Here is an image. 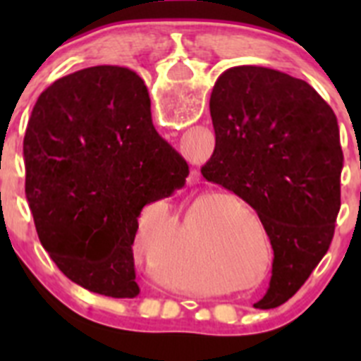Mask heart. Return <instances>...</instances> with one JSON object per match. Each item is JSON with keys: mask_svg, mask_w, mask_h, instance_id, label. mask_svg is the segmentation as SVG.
Masks as SVG:
<instances>
[{"mask_svg": "<svg viewBox=\"0 0 361 361\" xmlns=\"http://www.w3.org/2000/svg\"><path fill=\"white\" fill-rule=\"evenodd\" d=\"M233 200V202H235V204H238V206H240V208H245V204L244 202H240V200H237V199H231ZM251 216H253V219H255V222H257V224H258V219H257V215H253V213H251ZM258 226H260V224H258Z\"/></svg>", "mask_w": 361, "mask_h": 361, "instance_id": "1", "label": "heart"}]
</instances>
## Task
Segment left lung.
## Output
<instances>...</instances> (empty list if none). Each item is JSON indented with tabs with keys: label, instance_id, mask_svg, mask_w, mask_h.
Returning <instances> with one entry per match:
<instances>
[{
	"label": "left lung",
	"instance_id": "obj_1",
	"mask_svg": "<svg viewBox=\"0 0 361 361\" xmlns=\"http://www.w3.org/2000/svg\"><path fill=\"white\" fill-rule=\"evenodd\" d=\"M209 111L215 149L200 171L257 212L275 258L269 289L255 305L276 307L333 240L343 168L336 116L305 81L253 65L220 73Z\"/></svg>",
	"mask_w": 361,
	"mask_h": 361
}]
</instances>
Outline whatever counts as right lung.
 I'll return each instance as SVG.
<instances>
[{
  "mask_svg": "<svg viewBox=\"0 0 361 361\" xmlns=\"http://www.w3.org/2000/svg\"><path fill=\"white\" fill-rule=\"evenodd\" d=\"M23 155L37 237L63 275L97 295H139L137 219L190 173L153 128L145 81L110 65L57 79L32 110Z\"/></svg>",
  "mask_w": 361,
  "mask_h": 361,
  "instance_id": "1",
  "label": "right lung"
}]
</instances>
